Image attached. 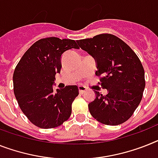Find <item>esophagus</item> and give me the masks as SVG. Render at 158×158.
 Listing matches in <instances>:
<instances>
[{"mask_svg":"<svg viewBox=\"0 0 158 158\" xmlns=\"http://www.w3.org/2000/svg\"><path fill=\"white\" fill-rule=\"evenodd\" d=\"M87 91V88H86L84 86H79V91L80 94H83L85 91Z\"/></svg>","mask_w":158,"mask_h":158,"instance_id":"1","label":"esophagus"}]
</instances>
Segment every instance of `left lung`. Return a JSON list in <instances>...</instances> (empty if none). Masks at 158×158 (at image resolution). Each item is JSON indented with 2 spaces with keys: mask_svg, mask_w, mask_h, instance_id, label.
I'll return each mask as SVG.
<instances>
[{
  "mask_svg": "<svg viewBox=\"0 0 158 158\" xmlns=\"http://www.w3.org/2000/svg\"><path fill=\"white\" fill-rule=\"evenodd\" d=\"M79 47L93 57L97 65L99 84L108 90L88 104L90 113L107 125L128 120L138 107L145 87L144 71L136 53L113 34H102L77 41Z\"/></svg>",
  "mask_w": 158,
  "mask_h": 158,
  "instance_id": "left-lung-1",
  "label": "left lung"
}]
</instances>
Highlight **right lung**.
<instances>
[{
	"label": "right lung",
	"mask_w": 158,
	"mask_h": 158,
	"mask_svg": "<svg viewBox=\"0 0 158 158\" xmlns=\"http://www.w3.org/2000/svg\"><path fill=\"white\" fill-rule=\"evenodd\" d=\"M78 49L71 39L42 38L28 49L14 72V91L18 105L32 124L41 128L59 126L71 116V104L79 95L76 85L53 90L60 73L62 54Z\"/></svg>",
	"instance_id": "right-lung-1"
}]
</instances>
